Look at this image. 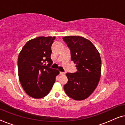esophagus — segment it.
Masks as SVG:
<instances>
[{
    "label": "esophagus",
    "instance_id": "esophagus-1",
    "mask_svg": "<svg viewBox=\"0 0 125 125\" xmlns=\"http://www.w3.org/2000/svg\"><path fill=\"white\" fill-rule=\"evenodd\" d=\"M65 74V72H60V74L64 75Z\"/></svg>",
    "mask_w": 125,
    "mask_h": 125
}]
</instances>
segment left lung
I'll return each mask as SVG.
<instances>
[{
	"instance_id": "8db88e82",
	"label": "left lung",
	"mask_w": 125,
	"mask_h": 125,
	"mask_svg": "<svg viewBox=\"0 0 125 125\" xmlns=\"http://www.w3.org/2000/svg\"><path fill=\"white\" fill-rule=\"evenodd\" d=\"M62 39L71 50V60L77 69L66 74L68 81L64 86L65 92L73 100H83L92 94L100 81V53L93 43L83 37L65 36Z\"/></svg>"
}]
</instances>
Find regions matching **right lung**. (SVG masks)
<instances>
[{
    "instance_id": "right-lung-1",
    "label": "right lung",
    "mask_w": 125,
    "mask_h": 125,
    "mask_svg": "<svg viewBox=\"0 0 125 125\" xmlns=\"http://www.w3.org/2000/svg\"><path fill=\"white\" fill-rule=\"evenodd\" d=\"M54 39V36L36 37L27 42L19 54V81L25 93L34 98L46 96L59 74L58 70L50 68L53 63L51 46Z\"/></svg>"
}]
</instances>
